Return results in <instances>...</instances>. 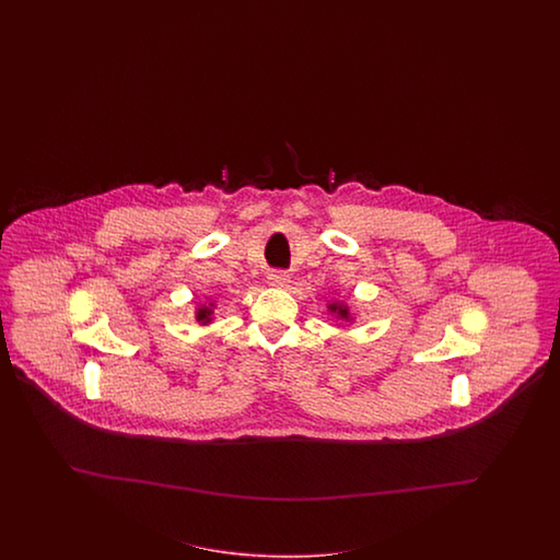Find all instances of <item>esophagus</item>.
I'll return each mask as SVG.
<instances>
[{
  "mask_svg": "<svg viewBox=\"0 0 560 560\" xmlns=\"http://www.w3.org/2000/svg\"><path fill=\"white\" fill-rule=\"evenodd\" d=\"M267 283L271 285V288L283 289L289 285V275L283 271H272L269 272V277H267Z\"/></svg>",
  "mask_w": 560,
  "mask_h": 560,
  "instance_id": "obj_1",
  "label": "esophagus"
}]
</instances>
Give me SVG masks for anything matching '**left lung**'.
<instances>
[{"label": "left lung", "mask_w": 560, "mask_h": 560, "mask_svg": "<svg viewBox=\"0 0 560 560\" xmlns=\"http://www.w3.org/2000/svg\"><path fill=\"white\" fill-rule=\"evenodd\" d=\"M328 307V314L337 320V323H355V316L351 314V307L345 304V302H330V304H326Z\"/></svg>", "instance_id": "1"}]
</instances>
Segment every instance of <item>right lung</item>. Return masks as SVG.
<instances>
[{
    "label": "right lung",
    "mask_w": 560,
    "mask_h": 560,
    "mask_svg": "<svg viewBox=\"0 0 560 560\" xmlns=\"http://www.w3.org/2000/svg\"><path fill=\"white\" fill-rule=\"evenodd\" d=\"M215 316V302H203L195 307V323L209 326Z\"/></svg>",
    "instance_id": "right-lung-1"
}]
</instances>
